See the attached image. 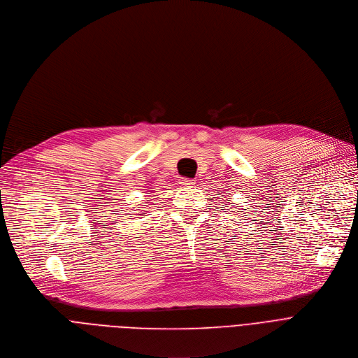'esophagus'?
<instances>
[{"mask_svg":"<svg viewBox=\"0 0 358 358\" xmlns=\"http://www.w3.org/2000/svg\"><path fill=\"white\" fill-rule=\"evenodd\" d=\"M179 183H180L182 186H193V185H194V180H193V179H189V178H182V179L179 180Z\"/></svg>","mask_w":358,"mask_h":358,"instance_id":"34e87169","label":"esophagus"}]
</instances>
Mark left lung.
<instances>
[{
	"instance_id": "1",
	"label": "left lung",
	"mask_w": 358,
	"mask_h": 358,
	"mask_svg": "<svg viewBox=\"0 0 358 358\" xmlns=\"http://www.w3.org/2000/svg\"><path fill=\"white\" fill-rule=\"evenodd\" d=\"M231 204H233V203H231Z\"/></svg>"
}]
</instances>
